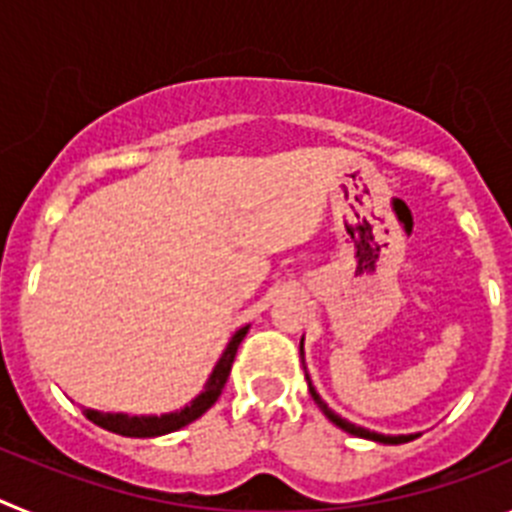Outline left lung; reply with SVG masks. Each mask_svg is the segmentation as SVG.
Wrapping results in <instances>:
<instances>
[{"mask_svg":"<svg viewBox=\"0 0 512 512\" xmlns=\"http://www.w3.org/2000/svg\"><path fill=\"white\" fill-rule=\"evenodd\" d=\"M300 356H302V364H305V354H302V346H300ZM307 387H310L312 400H315V405H318V408L323 410L325 418H328L330 423H336L338 428H341V431L351 433V436L369 438V441H377V443H408V441H413V438H418V436H415V433H410V436H384V433H374V431H369V428H361V425L348 423L346 418H341V415L333 413V410H330L328 405H325V402L320 400V395H318V392H315V387H312V384H310V377H307Z\"/></svg>","mask_w":512,"mask_h":512,"instance_id":"obj_1","label":"left lung"}]
</instances>
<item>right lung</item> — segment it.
Instances as JSON below:
<instances>
[{
  "instance_id": "right-lung-1",
  "label": "right lung",
  "mask_w": 512,
  "mask_h": 512,
  "mask_svg": "<svg viewBox=\"0 0 512 512\" xmlns=\"http://www.w3.org/2000/svg\"><path fill=\"white\" fill-rule=\"evenodd\" d=\"M246 333H248V325L241 330H235V336L230 338L223 356H220V361H217L215 369H212L210 379H207L205 384V390L194 397L187 408L176 410V413H166V415H125V413H99V410H84V415H87L94 425L104 428V431L120 433V436H128V438H153V436H164V433L179 431V428H184V425H189L192 420L200 418V415H205L207 410L215 405L220 392H223L225 382H228L230 366H233L235 354H238V346H241V341L246 338Z\"/></svg>"
}]
</instances>
